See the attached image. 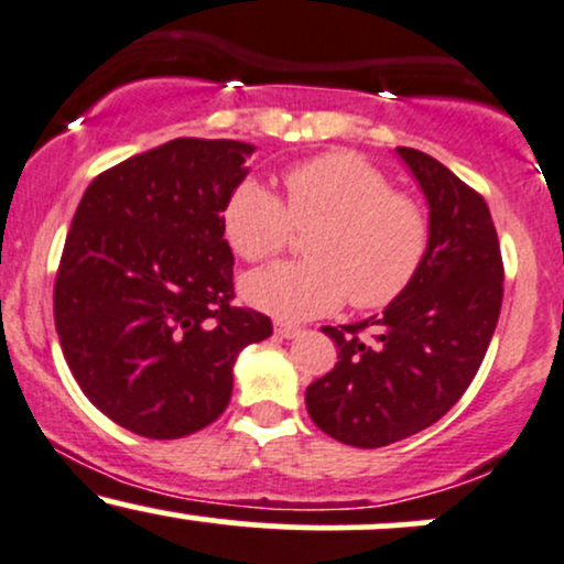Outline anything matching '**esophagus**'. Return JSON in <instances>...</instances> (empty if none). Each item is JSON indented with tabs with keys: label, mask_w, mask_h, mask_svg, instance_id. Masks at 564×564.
<instances>
[{
	"label": "esophagus",
	"mask_w": 564,
	"mask_h": 564,
	"mask_svg": "<svg viewBox=\"0 0 564 564\" xmlns=\"http://www.w3.org/2000/svg\"><path fill=\"white\" fill-rule=\"evenodd\" d=\"M274 333L280 335V337H297V335H303V327H295V324H288V322H276V327H274Z\"/></svg>",
	"instance_id": "esophagus-1"
}]
</instances>
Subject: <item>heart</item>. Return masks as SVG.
I'll list each match as a JSON object with an SVG mask.
<instances>
[{
	"label": "heart",
	"instance_id": "obj_1",
	"mask_svg": "<svg viewBox=\"0 0 564 564\" xmlns=\"http://www.w3.org/2000/svg\"><path fill=\"white\" fill-rule=\"evenodd\" d=\"M284 205L256 178L229 192L221 227L245 261L280 253L295 229H311L306 261L250 271L242 295L282 322L333 314L350 297L377 308L399 297L425 263L430 224L412 197L354 152H324L284 171Z\"/></svg>",
	"mask_w": 564,
	"mask_h": 564
}]
</instances>
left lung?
I'll return each instance as SVG.
<instances>
[{
    "label": "left lung",
    "instance_id": "left-lung-1",
    "mask_svg": "<svg viewBox=\"0 0 564 564\" xmlns=\"http://www.w3.org/2000/svg\"><path fill=\"white\" fill-rule=\"evenodd\" d=\"M395 152L430 208L425 263L380 316L322 327L335 340L337 364L306 388L316 427L359 448L409 438L462 399L478 375L505 295L486 200L425 152ZM369 326L375 341L360 337Z\"/></svg>",
    "mask_w": 564,
    "mask_h": 564
}]
</instances>
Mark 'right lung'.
<instances>
[{
	"label": "right lung",
	"mask_w": 564,
	"mask_h": 564,
	"mask_svg": "<svg viewBox=\"0 0 564 564\" xmlns=\"http://www.w3.org/2000/svg\"><path fill=\"white\" fill-rule=\"evenodd\" d=\"M256 144L171 139L84 192L55 280V327L84 395L105 416L171 441L218 420L237 356L271 319L231 303L221 210Z\"/></svg>",
	"instance_id": "right-lung-1"
}]
</instances>
